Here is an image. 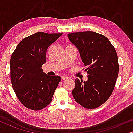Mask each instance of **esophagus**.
<instances>
[{"label":"esophagus","mask_w":133,"mask_h":133,"mask_svg":"<svg viewBox=\"0 0 133 133\" xmlns=\"http://www.w3.org/2000/svg\"><path fill=\"white\" fill-rule=\"evenodd\" d=\"M61 79L62 80H66L68 79V77H67V76H61Z\"/></svg>","instance_id":"1"}]
</instances>
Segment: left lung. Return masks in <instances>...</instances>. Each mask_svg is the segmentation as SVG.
I'll return each instance as SVG.
<instances>
[{
    "mask_svg": "<svg viewBox=\"0 0 133 133\" xmlns=\"http://www.w3.org/2000/svg\"><path fill=\"white\" fill-rule=\"evenodd\" d=\"M67 36L79 50L88 74L86 82L77 79L74 81V99L84 108H97L111 95L118 77L119 65L115 48L105 36L93 31Z\"/></svg>",
    "mask_w": 133,
    "mask_h": 133,
    "instance_id": "1",
    "label": "left lung"
}]
</instances>
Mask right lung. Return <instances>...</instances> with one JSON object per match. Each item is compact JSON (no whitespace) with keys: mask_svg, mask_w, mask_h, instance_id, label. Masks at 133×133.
<instances>
[{"mask_svg":"<svg viewBox=\"0 0 133 133\" xmlns=\"http://www.w3.org/2000/svg\"><path fill=\"white\" fill-rule=\"evenodd\" d=\"M62 33L38 32L21 41L10 60L11 81L21 102L29 109L41 110L52 101L61 77L47 75L41 68L48 47Z\"/></svg>","mask_w":133,"mask_h":133,"instance_id":"add662e5","label":"right lung"}]
</instances>
